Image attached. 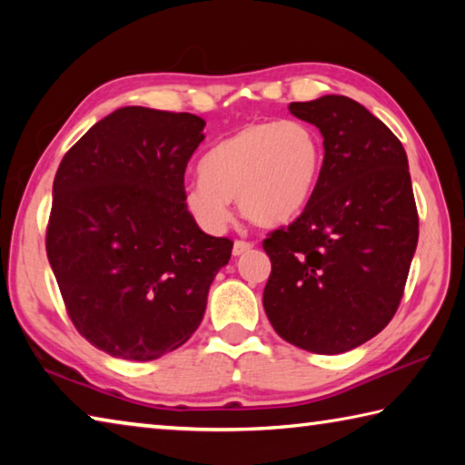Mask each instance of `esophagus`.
Segmentation results:
<instances>
[{"label": "esophagus", "instance_id": "esophagus-1", "mask_svg": "<svg viewBox=\"0 0 465 465\" xmlns=\"http://www.w3.org/2000/svg\"><path fill=\"white\" fill-rule=\"evenodd\" d=\"M254 248V243L246 242V240H235L233 242V256H240V254H246L248 250Z\"/></svg>", "mask_w": 465, "mask_h": 465}]
</instances>
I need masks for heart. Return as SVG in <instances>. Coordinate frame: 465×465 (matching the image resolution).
I'll use <instances>...</instances> for the list:
<instances>
[{"mask_svg": "<svg viewBox=\"0 0 465 465\" xmlns=\"http://www.w3.org/2000/svg\"><path fill=\"white\" fill-rule=\"evenodd\" d=\"M322 168L324 143L312 124L248 123L203 157L201 178L184 186L183 207L207 233L227 230L232 199L252 223L282 225L308 207Z\"/></svg>", "mask_w": 465, "mask_h": 465, "instance_id": "1", "label": "heart"}]
</instances>
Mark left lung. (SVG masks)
<instances>
[{
  "label": "left lung",
  "mask_w": 465,
  "mask_h": 465,
  "mask_svg": "<svg viewBox=\"0 0 465 465\" xmlns=\"http://www.w3.org/2000/svg\"><path fill=\"white\" fill-rule=\"evenodd\" d=\"M324 137L308 207L262 248L272 271L262 305L287 342L338 355L380 334L396 313L419 242V213L400 139L359 102H291Z\"/></svg>",
  "instance_id": "8db88e82"
}]
</instances>
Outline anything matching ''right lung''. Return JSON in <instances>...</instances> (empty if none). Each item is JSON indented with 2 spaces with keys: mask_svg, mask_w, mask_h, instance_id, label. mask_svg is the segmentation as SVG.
Masks as SVG:
<instances>
[{
  "mask_svg": "<svg viewBox=\"0 0 465 465\" xmlns=\"http://www.w3.org/2000/svg\"><path fill=\"white\" fill-rule=\"evenodd\" d=\"M203 129L191 113L124 106L59 163L46 256L77 332L108 355L153 361L183 346L230 262L233 242L183 207Z\"/></svg>",
  "mask_w": 465,
  "mask_h": 465,
  "instance_id": "right-lung-1",
  "label": "right lung"
}]
</instances>
